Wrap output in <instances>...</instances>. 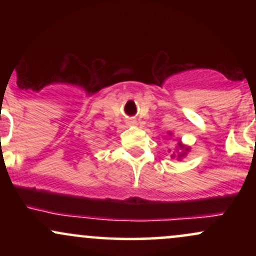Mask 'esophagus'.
Masks as SVG:
<instances>
[{"label": "esophagus", "instance_id": "1", "mask_svg": "<svg viewBox=\"0 0 256 256\" xmlns=\"http://www.w3.org/2000/svg\"><path fill=\"white\" fill-rule=\"evenodd\" d=\"M126 122H128V124L134 125V124H136V120H134V119H132V118H130V119H128V120H126Z\"/></svg>", "mask_w": 256, "mask_h": 256}]
</instances>
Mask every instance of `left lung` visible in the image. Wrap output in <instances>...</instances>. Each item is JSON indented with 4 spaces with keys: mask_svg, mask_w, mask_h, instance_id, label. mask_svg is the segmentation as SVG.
I'll list each match as a JSON object with an SVG mask.
<instances>
[{
    "mask_svg": "<svg viewBox=\"0 0 256 256\" xmlns=\"http://www.w3.org/2000/svg\"><path fill=\"white\" fill-rule=\"evenodd\" d=\"M180 148H184V146H180ZM188 149H189V148H185V150H188ZM185 154V152H183V154H179V156L178 158H180V156H183V155Z\"/></svg>",
    "mask_w": 256,
    "mask_h": 256,
    "instance_id": "obj_1",
    "label": "left lung"
}]
</instances>
